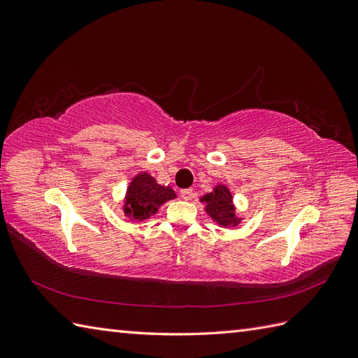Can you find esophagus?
<instances>
[{"label": "esophagus", "mask_w": 358, "mask_h": 358, "mask_svg": "<svg viewBox=\"0 0 358 358\" xmlns=\"http://www.w3.org/2000/svg\"><path fill=\"white\" fill-rule=\"evenodd\" d=\"M180 199L182 200H191L194 199V191L192 189H180Z\"/></svg>", "instance_id": "34e87169"}]
</instances>
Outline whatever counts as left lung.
I'll return each instance as SVG.
<instances>
[{"mask_svg":"<svg viewBox=\"0 0 358 358\" xmlns=\"http://www.w3.org/2000/svg\"><path fill=\"white\" fill-rule=\"evenodd\" d=\"M201 201L206 203V210L210 215V218L218 224L229 227L241 222V220L236 218L234 215L233 197L227 187L218 185L213 189V192L206 194Z\"/></svg>","mask_w":358,"mask_h":358,"instance_id":"1","label":"left lung"}]
</instances>
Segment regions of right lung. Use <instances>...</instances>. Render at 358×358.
Here are the masks:
<instances>
[{
    "label": "right lung",
    "mask_w": 358,
    "mask_h": 358,
    "mask_svg": "<svg viewBox=\"0 0 358 358\" xmlns=\"http://www.w3.org/2000/svg\"><path fill=\"white\" fill-rule=\"evenodd\" d=\"M176 194L170 187L158 185L157 180L148 175L140 173L127 189L125 215L131 216L133 220L143 221L158 210L162 203L175 199Z\"/></svg>",
    "instance_id": "1"
}]
</instances>
